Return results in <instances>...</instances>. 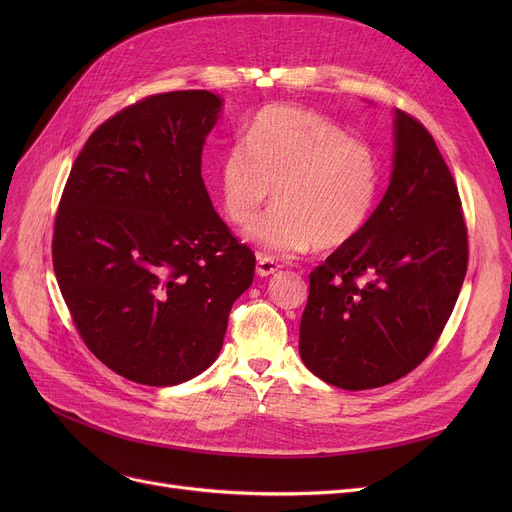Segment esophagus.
<instances>
[{"label": "esophagus", "instance_id": "obj_1", "mask_svg": "<svg viewBox=\"0 0 512 512\" xmlns=\"http://www.w3.org/2000/svg\"><path fill=\"white\" fill-rule=\"evenodd\" d=\"M280 263L278 261H274L272 257H263V255H257V276L259 278H267V276H272V274H276L278 270H280Z\"/></svg>", "mask_w": 512, "mask_h": 512}]
</instances>
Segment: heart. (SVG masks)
<instances>
[{"mask_svg": "<svg viewBox=\"0 0 512 512\" xmlns=\"http://www.w3.org/2000/svg\"><path fill=\"white\" fill-rule=\"evenodd\" d=\"M218 197L234 226H247L274 186L276 203L247 230L270 255L340 249L367 226L380 193L373 149L330 118L267 105L251 120L247 143L234 141L218 161Z\"/></svg>", "mask_w": 512, "mask_h": 512, "instance_id": "obj_1", "label": "heart"}]
</instances>
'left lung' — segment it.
<instances>
[{
    "label": "left lung",
    "instance_id": "1",
    "mask_svg": "<svg viewBox=\"0 0 512 512\" xmlns=\"http://www.w3.org/2000/svg\"><path fill=\"white\" fill-rule=\"evenodd\" d=\"M467 226L436 141L394 110L392 174L363 232L309 274L299 353L342 390L413 371L438 342L467 274Z\"/></svg>",
    "mask_w": 512,
    "mask_h": 512
}]
</instances>
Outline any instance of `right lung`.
<instances>
[{"label": "right lung", "mask_w": 512, "mask_h": 512, "mask_svg": "<svg viewBox=\"0 0 512 512\" xmlns=\"http://www.w3.org/2000/svg\"><path fill=\"white\" fill-rule=\"evenodd\" d=\"M224 99L147 97L78 153L53 232V270L89 351L145 386L193 380L218 359L255 255L215 213L201 176Z\"/></svg>", "instance_id": "1"}]
</instances>
